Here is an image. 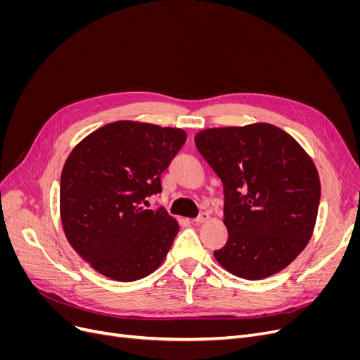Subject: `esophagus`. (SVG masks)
<instances>
[{"mask_svg": "<svg viewBox=\"0 0 360 360\" xmlns=\"http://www.w3.org/2000/svg\"><path fill=\"white\" fill-rule=\"evenodd\" d=\"M205 221H209V213H205V212L200 213V214L193 219L195 224H202V222H205Z\"/></svg>", "mask_w": 360, "mask_h": 360, "instance_id": "34e87169", "label": "esophagus"}]
</instances>
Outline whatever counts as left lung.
<instances>
[{
  "label": "left lung",
  "instance_id": "1",
  "mask_svg": "<svg viewBox=\"0 0 360 360\" xmlns=\"http://www.w3.org/2000/svg\"><path fill=\"white\" fill-rule=\"evenodd\" d=\"M195 146L224 184L228 240L214 258L255 281L287 267L311 238L320 179L297 141L267 123L205 129Z\"/></svg>",
  "mask_w": 360,
  "mask_h": 360
}]
</instances>
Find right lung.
Segmentation results:
<instances>
[{
  "label": "right lung",
  "mask_w": 360,
  "mask_h": 360,
  "mask_svg": "<svg viewBox=\"0 0 360 360\" xmlns=\"http://www.w3.org/2000/svg\"><path fill=\"white\" fill-rule=\"evenodd\" d=\"M186 141L181 129L115 122L76 146L63 167L60 212L69 243L99 274L136 281L165 259L179 224L163 207L160 176Z\"/></svg>",
  "instance_id": "1"
}]
</instances>
